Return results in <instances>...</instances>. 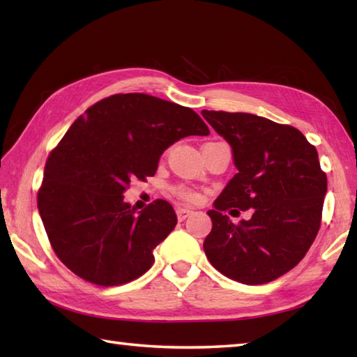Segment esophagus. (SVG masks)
Returning <instances> with one entry per match:
<instances>
[{
	"label": "esophagus",
	"mask_w": 357,
	"mask_h": 357,
	"mask_svg": "<svg viewBox=\"0 0 357 357\" xmlns=\"http://www.w3.org/2000/svg\"><path fill=\"white\" fill-rule=\"evenodd\" d=\"M190 215H192V210H188V208H178V210H176L178 221H181V222H183L184 219H187Z\"/></svg>",
	"instance_id": "obj_1"
}]
</instances>
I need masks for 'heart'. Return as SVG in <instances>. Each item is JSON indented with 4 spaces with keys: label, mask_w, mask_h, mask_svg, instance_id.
<instances>
[{
    "label": "heart",
    "mask_w": 357,
    "mask_h": 357,
    "mask_svg": "<svg viewBox=\"0 0 357 357\" xmlns=\"http://www.w3.org/2000/svg\"><path fill=\"white\" fill-rule=\"evenodd\" d=\"M173 192H174V195L178 196V198L184 199V201H187V202H196V201L199 199L198 193L190 190V188H187V187H176Z\"/></svg>",
    "instance_id": "heart-1"
}]
</instances>
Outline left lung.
<instances>
[{
    "label": "left lung",
    "mask_w": 357,
    "mask_h": 357,
    "mask_svg": "<svg viewBox=\"0 0 357 357\" xmlns=\"http://www.w3.org/2000/svg\"><path fill=\"white\" fill-rule=\"evenodd\" d=\"M230 144L238 173L207 215L204 252L213 267L241 284H267L298 265L321 227L327 174L317 150L298 128L252 113L202 110ZM252 209L233 225L223 211Z\"/></svg>",
    "instance_id": "8db88e82"
}]
</instances>
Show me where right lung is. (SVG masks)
Masks as SVG:
<instances>
[{"instance_id": "right-lung-1", "label": "right lung", "mask_w": 357, "mask_h": 357, "mask_svg": "<svg viewBox=\"0 0 357 357\" xmlns=\"http://www.w3.org/2000/svg\"><path fill=\"white\" fill-rule=\"evenodd\" d=\"M208 133L190 107L146 93L112 95L89 107L52 150L38 192L59 261L102 287L142 276L178 218L164 199L136 213L124 192L130 181L153 176L172 144Z\"/></svg>"}]
</instances>
